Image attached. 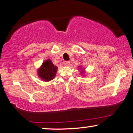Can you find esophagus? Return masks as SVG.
I'll list each match as a JSON object with an SVG mask.
<instances>
[{"label": "esophagus", "instance_id": "34e87169", "mask_svg": "<svg viewBox=\"0 0 133 133\" xmlns=\"http://www.w3.org/2000/svg\"><path fill=\"white\" fill-rule=\"evenodd\" d=\"M64 65H65V66H68L69 65H70V62H69V61H66V62H65Z\"/></svg>", "mask_w": 133, "mask_h": 133}]
</instances>
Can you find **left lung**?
<instances>
[{
    "label": "left lung",
    "instance_id": "left-lung-1",
    "mask_svg": "<svg viewBox=\"0 0 133 133\" xmlns=\"http://www.w3.org/2000/svg\"><path fill=\"white\" fill-rule=\"evenodd\" d=\"M81 68V67H80V68ZM83 70H84V69H82V70H81V73H82V74H83V73H84V71H83Z\"/></svg>",
    "mask_w": 133,
    "mask_h": 133
}]
</instances>
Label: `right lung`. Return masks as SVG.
Returning a JSON list of instances; mask_svg holds the SVG:
<instances>
[{
  "label": "right lung",
  "instance_id": "1",
  "mask_svg": "<svg viewBox=\"0 0 133 133\" xmlns=\"http://www.w3.org/2000/svg\"><path fill=\"white\" fill-rule=\"evenodd\" d=\"M57 71V67L54 66L51 61L46 60L43 62L41 68L38 70V76L43 81L48 82L55 77Z\"/></svg>",
  "mask_w": 133,
  "mask_h": 133
}]
</instances>
